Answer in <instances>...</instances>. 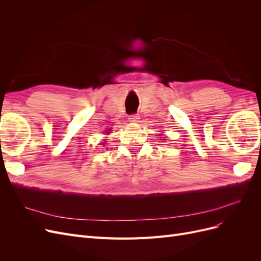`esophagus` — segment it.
<instances>
[{
  "instance_id": "esophagus-1",
  "label": "esophagus",
  "mask_w": 261,
  "mask_h": 261,
  "mask_svg": "<svg viewBox=\"0 0 261 261\" xmlns=\"http://www.w3.org/2000/svg\"><path fill=\"white\" fill-rule=\"evenodd\" d=\"M128 121L130 123H138V121H139L138 114H132V115H129L128 116Z\"/></svg>"
}]
</instances>
